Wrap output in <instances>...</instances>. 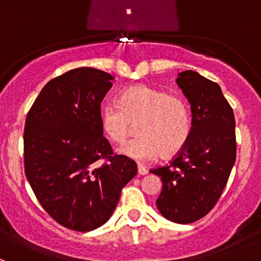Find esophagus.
Wrapping results in <instances>:
<instances>
[{
    "label": "esophagus",
    "instance_id": "1",
    "mask_svg": "<svg viewBox=\"0 0 261 261\" xmlns=\"http://www.w3.org/2000/svg\"><path fill=\"white\" fill-rule=\"evenodd\" d=\"M138 173L139 175H145L147 174V169L145 167H143V165H138Z\"/></svg>",
    "mask_w": 261,
    "mask_h": 261
}]
</instances>
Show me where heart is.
I'll return each mask as SVG.
<instances>
[{
	"label": "heart",
	"instance_id": "b5f03b06",
	"mask_svg": "<svg viewBox=\"0 0 261 261\" xmlns=\"http://www.w3.org/2000/svg\"><path fill=\"white\" fill-rule=\"evenodd\" d=\"M99 123L103 135L115 144L125 143L133 125L139 123V138L121 146L118 152L145 163L156 160L163 152L172 156L186 146L192 133V114L181 94L138 84L125 89L118 103L102 106Z\"/></svg>",
	"mask_w": 261,
	"mask_h": 261
}]
</instances>
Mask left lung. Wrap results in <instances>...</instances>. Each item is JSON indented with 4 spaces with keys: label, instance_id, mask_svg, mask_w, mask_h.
<instances>
[{
    "label": "left lung",
    "instance_id": "obj_1",
    "mask_svg": "<svg viewBox=\"0 0 261 261\" xmlns=\"http://www.w3.org/2000/svg\"><path fill=\"white\" fill-rule=\"evenodd\" d=\"M177 83L191 103V136L169 164L150 172L163 181L160 213L172 222L192 223L211 211L227 184L236 160L235 117L216 82L186 70Z\"/></svg>",
    "mask_w": 261,
    "mask_h": 261
}]
</instances>
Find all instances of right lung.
Wrapping results in <instances>:
<instances>
[{"mask_svg":"<svg viewBox=\"0 0 261 261\" xmlns=\"http://www.w3.org/2000/svg\"><path fill=\"white\" fill-rule=\"evenodd\" d=\"M112 80L94 68L69 70L44 86L26 116V178L50 217L69 230L87 232L107 222L138 173L101 130V102Z\"/></svg>","mask_w":261,"mask_h":261,"instance_id":"1","label":"right lung"}]
</instances>
